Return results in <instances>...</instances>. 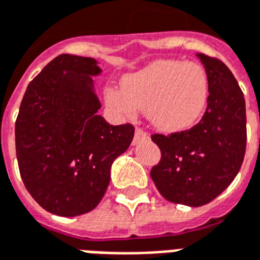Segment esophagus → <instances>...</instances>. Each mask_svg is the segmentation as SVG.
<instances>
[{
    "label": "esophagus",
    "mask_w": 260,
    "mask_h": 260,
    "mask_svg": "<svg viewBox=\"0 0 260 260\" xmlns=\"http://www.w3.org/2000/svg\"><path fill=\"white\" fill-rule=\"evenodd\" d=\"M145 138H148V133L145 132L144 128L137 127L136 128V134H134V140H133V144H134V145L138 144L141 140H145Z\"/></svg>",
    "instance_id": "34e87169"
}]
</instances>
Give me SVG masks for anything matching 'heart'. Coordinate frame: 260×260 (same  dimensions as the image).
<instances>
[{"label":"heart","instance_id":"obj_1","mask_svg":"<svg viewBox=\"0 0 260 260\" xmlns=\"http://www.w3.org/2000/svg\"><path fill=\"white\" fill-rule=\"evenodd\" d=\"M207 77L199 65L160 61L130 74L123 88H107L106 100L120 115H134L138 108L154 126L183 130L195 123L207 102Z\"/></svg>","mask_w":260,"mask_h":260}]
</instances>
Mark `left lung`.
Returning a JSON list of instances; mask_svg holds the SVG:
<instances>
[{"instance_id":"1","label":"left lung","mask_w":260,"mask_h":260,"mask_svg":"<svg viewBox=\"0 0 260 260\" xmlns=\"http://www.w3.org/2000/svg\"><path fill=\"white\" fill-rule=\"evenodd\" d=\"M207 76V107L191 128L152 134L161 152L150 178L172 203L198 207L212 202L240 171L247 145L244 94L228 66L199 54Z\"/></svg>"}]
</instances>
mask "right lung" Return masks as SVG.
<instances>
[{
  "label": "right lung",
  "instance_id": "add662e5",
  "mask_svg": "<svg viewBox=\"0 0 260 260\" xmlns=\"http://www.w3.org/2000/svg\"><path fill=\"white\" fill-rule=\"evenodd\" d=\"M93 58L62 54L28 85L16 119L21 179L44 210L63 217L93 210L110 183L112 161L128 148L132 123L98 115Z\"/></svg>",
  "mask_w": 260,
  "mask_h": 260
}]
</instances>
